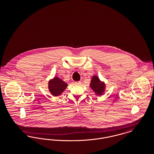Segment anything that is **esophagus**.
Masks as SVG:
<instances>
[{"label": "esophagus", "instance_id": "obj_1", "mask_svg": "<svg viewBox=\"0 0 154 154\" xmlns=\"http://www.w3.org/2000/svg\"><path fill=\"white\" fill-rule=\"evenodd\" d=\"M74 84L75 85H80L81 82L80 81H78V82H74Z\"/></svg>", "mask_w": 154, "mask_h": 154}]
</instances>
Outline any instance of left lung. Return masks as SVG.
I'll list each match as a JSON object with an SVG mask.
<instances>
[{"instance_id":"1","label":"left lung","mask_w":154,"mask_h":154,"mask_svg":"<svg viewBox=\"0 0 154 154\" xmlns=\"http://www.w3.org/2000/svg\"><path fill=\"white\" fill-rule=\"evenodd\" d=\"M90 87L98 95H102L105 89L104 83L100 80L98 77L96 75L92 77V80L90 83Z\"/></svg>"}]
</instances>
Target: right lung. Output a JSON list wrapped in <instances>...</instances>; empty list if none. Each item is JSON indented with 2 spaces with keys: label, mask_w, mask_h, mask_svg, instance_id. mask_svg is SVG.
Returning <instances> with one entry per match:
<instances>
[{
  "label": "right lung",
  "mask_w": 154,
  "mask_h": 154,
  "mask_svg": "<svg viewBox=\"0 0 154 154\" xmlns=\"http://www.w3.org/2000/svg\"><path fill=\"white\" fill-rule=\"evenodd\" d=\"M67 84L58 77H55L48 82V89L52 95L58 96L66 89Z\"/></svg>",
  "instance_id": "obj_1"
}]
</instances>
